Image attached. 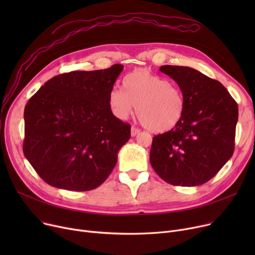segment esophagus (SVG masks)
Returning <instances> with one entry per match:
<instances>
[{
    "instance_id": "obj_1",
    "label": "esophagus",
    "mask_w": 255,
    "mask_h": 255,
    "mask_svg": "<svg viewBox=\"0 0 255 255\" xmlns=\"http://www.w3.org/2000/svg\"><path fill=\"white\" fill-rule=\"evenodd\" d=\"M140 132V129H138V128H136V127H131V135L132 136H135V135H137L138 133Z\"/></svg>"
}]
</instances>
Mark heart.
Wrapping results in <instances>:
<instances>
[{
  "label": "heart",
  "instance_id": "obj_1",
  "mask_svg": "<svg viewBox=\"0 0 255 255\" xmlns=\"http://www.w3.org/2000/svg\"><path fill=\"white\" fill-rule=\"evenodd\" d=\"M123 89L114 88L110 93V106L117 118L125 120L136 109L140 123L154 133L170 131L183 119L185 97L170 80L136 70L124 77Z\"/></svg>",
  "mask_w": 255,
  "mask_h": 255
}]
</instances>
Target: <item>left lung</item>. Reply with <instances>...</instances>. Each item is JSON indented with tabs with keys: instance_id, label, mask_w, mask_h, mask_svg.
I'll use <instances>...</instances> for the list:
<instances>
[{
	"instance_id": "1",
	"label": "left lung",
	"mask_w": 255,
	"mask_h": 255,
	"mask_svg": "<svg viewBox=\"0 0 255 255\" xmlns=\"http://www.w3.org/2000/svg\"><path fill=\"white\" fill-rule=\"evenodd\" d=\"M185 97L181 122L153 137L150 162L168 184L191 187L211 180L235 151L238 104L221 83L190 67L161 66Z\"/></svg>"
}]
</instances>
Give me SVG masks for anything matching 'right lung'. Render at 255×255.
<instances>
[{"instance_id":"obj_1","label":"right lung","mask_w":255,"mask_h":255,"mask_svg":"<svg viewBox=\"0 0 255 255\" xmlns=\"http://www.w3.org/2000/svg\"><path fill=\"white\" fill-rule=\"evenodd\" d=\"M123 65L49 79L24 107L23 154L44 182L89 191L111 175L131 126L114 116L110 93Z\"/></svg>"}]
</instances>
